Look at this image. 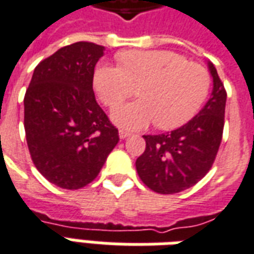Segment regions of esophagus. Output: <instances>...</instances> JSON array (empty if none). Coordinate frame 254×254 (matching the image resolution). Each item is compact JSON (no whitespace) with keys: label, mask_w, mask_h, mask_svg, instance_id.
Instances as JSON below:
<instances>
[{"label":"esophagus","mask_w":254,"mask_h":254,"mask_svg":"<svg viewBox=\"0 0 254 254\" xmlns=\"http://www.w3.org/2000/svg\"><path fill=\"white\" fill-rule=\"evenodd\" d=\"M118 134H120V138H127V136H130V132H127V130H124V129H120Z\"/></svg>","instance_id":"1"}]
</instances>
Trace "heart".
Returning <instances> with one entry per match:
<instances>
[{"instance_id":"obj_1","label":"heart","mask_w":254,"mask_h":254,"mask_svg":"<svg viewBox=\"0 0 254 254\" xmlns=\"http://www.w3.org/2000/svg\"><path fill=\"white\" fill-rule=\"evenodd\" d=\"M120 65L99 64L94 85L100 100L116 107L138 87L140 99L114 109L118 127L136 130L156 122L160 129L185 125L209 92V73L200 64L167 50H132L118 56Z\"/></svg>"}]
</instances>
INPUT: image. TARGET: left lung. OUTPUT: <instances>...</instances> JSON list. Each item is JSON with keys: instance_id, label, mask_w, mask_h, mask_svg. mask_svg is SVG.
<instances>
[{"instance_id": "8db88e82", "label": "left lung", "mask_w": 254, "mask_h": 254, "mask_svg": "<svg viewBox=\"0 0 254 254\" xmlns=\"http://www.w3.org/2000/svg\"><path fill=\"white\" fill-rule=\"evenodd\" d=\"M211 98L184 127L162 134H147L145 151L136 160L140 180L156 193L173 194L196 185L212 167L222 141L226 89L213 64Z\"/></svg>"}]
</instances>
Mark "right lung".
I'll use <instances>...</instances> for the list:
<instances>
[{
  "instance_id": "1",
  "label": "right lung",
  "mask_w": 254,
  "mask_h": 254,
  "mask_svg": "<svg viewBox=\"0 0 254 254\" xmlns=\"http://www.w3.org/2000/svg\"><path fill=\"white\" fill-rule=\"evenodd\" d=\"M105 47L76 42L38 64L24 96L31 159L63 189H80L99 174L118 143V129L95 99L94 69Z\"/></svg>"
}]
</instances>
